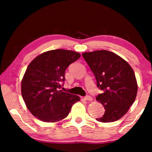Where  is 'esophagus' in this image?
<instances>
[{
  "instance_id": "obj_1",
  "label": "esophagus",
  "mask_w": 152,
  "mask_h": 152,
  "mask_svg": "<svg viewBox=\"0 0 152 152\" xmlns=\"http://www.w3.org/2000/svg\"><path fill=\"white\" fill-rule=\"evenodd\" d=\"M84 99L85 100V101H92V98L91 96H89V95H87V96H84Z\"/></svg>"
}]
</instances>
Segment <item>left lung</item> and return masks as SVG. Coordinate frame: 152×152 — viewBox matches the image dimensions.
Instances as JSON below:
<instances>
[{
  "mask_svg": "<svg viewBox=\"0 0 152 152\" xmlns=\"http://www.w3.org/2000/svg\"><path fill=\"white\" fill-rule=\"evenodd\" d=\"M95 76L97 87L103 91L96 97L103 105V116L98 121L110 123L121 118L135 101L137 84L132 67L115 53L107 50L82 53Z\"/></svg>",
  "mask_w": 152,
  "mask_h": 152,
  "instance_id": "obj_1",
  "label": "left lung"
}]
</instances>
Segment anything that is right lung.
I'll return each mask as SVG.
<instances>
[{
	"mask_svg": "<svg viewBox=\"0 0 152 152\" xmlns=\"http://www.w3.org/2000/svg\"><path fill=\"white\" fill-rule=\"evenodd\" d=\"M80 54L70 50H50L38 56L28 66L21 82V94L33 116L54 123L68 116L72 106L80 101L76 95L61 91L65 71Z\"/></svg>",
	"mask_w": 152,
	"mask_h": 152,
	"instance_id": "1",
	"label": "right lung"
}]
</instances>
